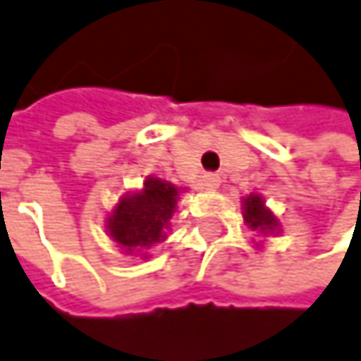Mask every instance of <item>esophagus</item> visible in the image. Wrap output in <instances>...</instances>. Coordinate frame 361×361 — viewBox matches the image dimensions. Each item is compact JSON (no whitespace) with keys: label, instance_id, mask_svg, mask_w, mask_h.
Returning a JSON list of instances; mask_svg holds the SVG:
<instances>
[{"label":"esophagus","instance_id":"esophagus-1","mask_svg":"<svg viewBox=\"0 0 361 361\" xmlns=\"http://www.w3.org/2000/svg\"><path fill=\"white\" fill-rule=\"evenodd\" d=\"M219 176L217 173H204L202 176V188L204 190H215L217 185H219Z\"/></svg>","mask_w":361,"mask_h":361}]
</instances>
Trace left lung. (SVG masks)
Segmentation results:
<instances>
[{
	"instance_id": "left-lung-1",
	"label": "left lung",
	"mask_w": 361,
	"mask_h": 361,
	"mask_svg": "<svg viewBox=\"0 0 361 361\" xmlns=\"http://www.w3.org/2000/svg\"><path fill=\"white\" fill-rule=\"evenodd\" d=\"M243 217H245V224L257 234L274 236L280 232V221L271 213V209L265 207V200L261 194H249L247 198H243Z\"/></svg>"
}]
</instances>
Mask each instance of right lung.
<instances>
[{
  "label": "right lung",
  "instance_id": "right-lung-1",
  "mask_svg": "<svg viewBox=\"0 0 361 361\" xmlns=\"http://www.w3.org/2000/svg\"><path fill=\"white\" fill-rule=\"evenodd\" d=\"M181 188L159 178H146L135 192L118 198L106 217V232L125 255H140L167 238ZM146 259V252H142Z\"/></svg>",
  "mask_w": 361,
  "mask_h": 361
}]
</instances>
